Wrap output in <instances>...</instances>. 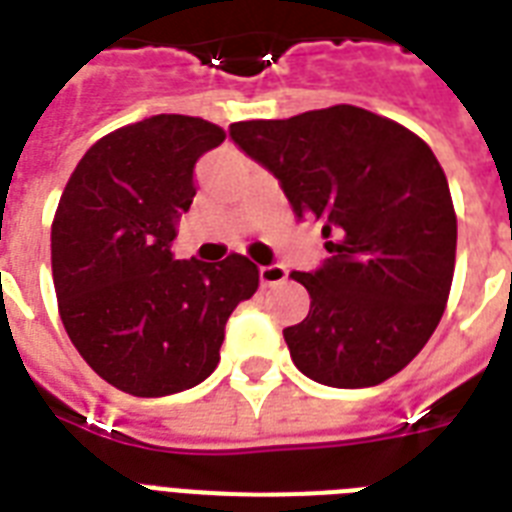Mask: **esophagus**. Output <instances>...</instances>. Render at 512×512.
Masks as SVG:
<instances>
[{
	"mask_svg": "<svg viewBox=\"0 0 512 512\" xmlns=\"http://www.w3.org/2000/svg\"><path fill=\"white\" fill-rule=\"evenodd\" d=\"M289 279V271L284 265H263L260 268V284L263 287H279L284 281Z\"/></svg>",
	"mask_w": 512,
	"mask_h": 512,
	"instance_id": "obj_1",
	"label": "esophagus"
}]
</instances>
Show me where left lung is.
I'll use <instances>...</instances> for the list:
<instances>
[{
	"instance_id": "obj_1",
	"label": "left lung",
	"mask_w": 512,
	"mask_h": 512,
	"mask_svg": "<svg viewBox=\"0 0 512 512\" xmlns=\"http://www.w3.org/2000/svg\"><path fill=\"white\" fill-rule=\"evenodd\" d=\"M231 138L327 239L319 271L292 273L311 295L308 316L284 329L297 369L329 388L401 372L444 316L457 255L452 193L428 143L358 106L236 122Z\"/></svg>"
}]
</instances>
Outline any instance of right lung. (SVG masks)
Instances as JSON below:
<instances>
[{"label": "right lung", "instance_id": "obj_1", "mask_svg": "<svg viewBox=\"0 0 512 512\" xmlns=\"http://www.w3.org/2000/svg\"><path fill=\"white\" fill-rule=\"evenodd\" d=\"M225 130L159 114L108 132L68 177L52 220L58 313L79 356L140 398L215 372L225 321L260 287L244 255L172 260L175 220L196 196L193 167Z\"/></svg>", "mask_w": 512, "mask_h": 512}]
</instances>
